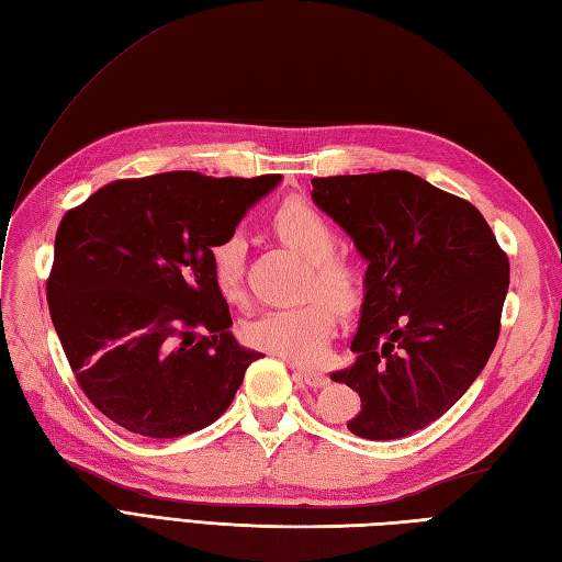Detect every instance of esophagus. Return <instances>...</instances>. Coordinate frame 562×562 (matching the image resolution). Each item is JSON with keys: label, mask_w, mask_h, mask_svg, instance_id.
<instances>
[{"label": "esophagus", "mask_w": 562, "mask_h": 562, "mask_svg": "<svg viewBox=\"0 0 562 562\" xmlns=\"http://www.w3.org/2000/svg\"><path fill=\"white\" fill-rule=\"evenodd\" d=\"M295 374L305 381L310 389H322L328 384V379L322 372H310V369H295Z\"/></svg>", "instance_id": "34e87169"}]
</instances>
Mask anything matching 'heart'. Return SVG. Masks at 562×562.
Wrapping results in <instances>:
<instances>
[{"mask_svg":"<svg viewBox=\"0 0 562 562\" xmlns=\"http://www.w3.org/2000/svg\"><path fill=\"white\" fill-rule=\"evenodd\" d=\"M273 234L307 259V291L317 289L338 305L358 293V269L350 259L334 255L336 231L303 200H285L271 216ZM245 238L228 234L210 248V271L216 291L226 300L243 293ZM336 331V312L326 297L314 295L291 307H267L243 324L245 344L297 364L319 362Z\"/></svg>","mask_w":562,"mask_h":562,"instance_id":"obj_1","label":"heart"}]
</instances>
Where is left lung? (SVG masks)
<instances>
[{"label": "left lung", "instance_id": "1", "mask_svg": "<svg viewBox=\"0 0 562 562\" xmlns=\"http://www.w3.org/2000/svg\"><path fill=\"white\" fill-rule=\"evenodd\" d=\"M312 200L367 259L350 350L331 374L360 393V439L415 434L482 374L501 331L508 255L468 200L409 171L312 178Z\"/></svg>", "mask_w": 562, "mask_h": 562}]
</instances>
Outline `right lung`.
<instances>
[{"instance_id": "add662e5", "label": "right lung", "mask_w": 562, "mask_h": 562, "mask_svg": "<svg viewBox=\"0 0 562 562\" xmlns=\"http://www.w3.org/2000/svg\"><path fill=\"white\" fill-rule=\"evenodd\" d=\"M279 181L195 171L123 178L64 214L47 303L76 381L104 417L176 439L226 413L262 352L228 331L210 248Z\"/></svg>"}]
</instances>
